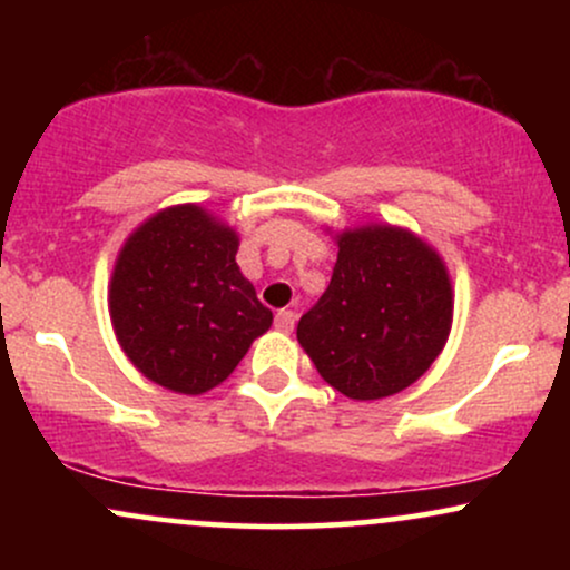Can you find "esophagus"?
Masks as SVG:
<instances>
[{"instance_id":"obj_1","label":"esophagus","mask_w":570,"mask_h":570,"mask_svg":"<svg viewBox=\"0 0 570 570\" xmlns=\"http://www.w3.org/2000/svg\"><path fill=\"white\" fill-rule=\"evenodd\" d=\"M294 322H297V316H294L292 311H278L276 313V330L278 332H292Z\"/></svg>"}]
</instances>
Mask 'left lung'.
<instances>
[{
	"label": "left lung",
	"mask_w": 570,
	"mask_h": 570,
	"mask_svg": "<svg viewBox=\"0 0 570 570\" xmlns=\"http://www.w3.org/2000/svg\"><path fill=\"white\" fill-rule=\"evenodd\" d=\"M453 286L440 254L402 227L337 235V263L297 340L318 375L356 402L399 394L448 343Z\"/></svg>",
	"instance_id": "8db88e82"
}]
</instances>
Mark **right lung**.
<instances>
[{
	"label": "right lung",
	"instance_id": "1",
	"mask_svg": "<svg viewBox=\"0 0 570 570\" xmlns=\"http://www.w3.org/2000/svg\"><path fill=\"white\" fill-rule=\"evenodd\" d=\"M238 235L206 208H163L120 248L109 316L134 367L163 389L198 396L230 377L273 313L238 263Z\"/></svg>",
	"mask_w": 570,
	"mask_h": 570
}]
</instances>
